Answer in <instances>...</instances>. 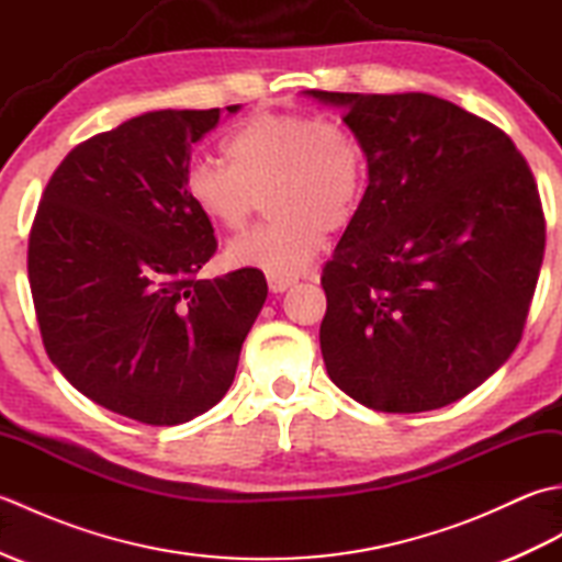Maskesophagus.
Wrapping results in <instances>:
<instances>
[{
    "label": "esophagus",
    "mask_w": 562,
    "mask_h": 562,
    "mask_svg": "<svg viewBox=\"0 0 562 562\" xmlns=\"http://www.w3.org/2000/svg\"><path fill=\"white\" fill-rule=\"evenodd\" d=\"M296 280L294 278H274V274H268V288L272 292H284L288 288H292Z\"/></svg>",
    "instance_id": "obj_1"
}]
</instances>
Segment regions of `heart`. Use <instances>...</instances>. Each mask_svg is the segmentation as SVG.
I'll return each mask as SVG.
<instances>
[{
    "label": "heart",
    "mask_w": 562,
    "mask_h": 562,
    "mask_svg": "<svg viewBox=\"0 0 562 562\" xmlns=\"http://www.w3.org/2000/svg\"><path fill=\"white\" fill-rule=\"evenodd\" d=\"M224 161L188 164L183 190L200 217L241 232L260 198L274 217L226 250L236 268L296 278L326 244L357 220L369 186L362 142L340 123L314 113H256L224 139Z\"/></svg>",
    "instance_id": "heart-1"
}]
</instances>
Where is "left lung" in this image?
Segmentation results:
<instances>
[{
  "label": "left lung",
  "mask_w": 562,
  "mask_h": 562,
  "mask_svg": "<svg viewBox=\"0 0 562 562\" xmlns=\"http://www.w3.org/2000/svg\"><path fill=\"white\" fill-rule=\"evenodd\" d=\"M308 97L340 105L369 186L324 266L321 352L333 384L381 413L463 398L515 352L546 220L507 133L429 93Z\"/></svg>",
  "instance_id": "1"
}]
</instances>
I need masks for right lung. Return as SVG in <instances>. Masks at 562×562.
<instances>
[{
	"mask_svg": "<svg viewBox=\"0 0 562 562\" xmlns=\"http://www.w3.org/2000/svg\"><path fill=\"white\" fill-rule=\"evenodd\" d=\"M217 123L220 109L151 111L81 142L31 226L47 357L83 396L145 425H181L222 401L268 296L256 268L198 278L217 238L183 173Z\"/></svg>",
	"mask_w": 562,
	"mask_h": 562,
	"instance_id": "1",
	"label": "right lung"
}]
</instances>
